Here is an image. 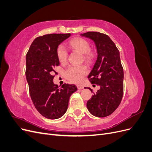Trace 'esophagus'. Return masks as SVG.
I'll return each mask as SVG.
<instances>
[{
	"mask_svg": "<svg viewBox=\"0 0 152 152\" xmlns=\"http://www.w3.org/2000/svg\"><path fill=\"white\" fill-rule=\"evenodd\" d=\"M77 89H83V86H77Z\"/></svg>",
	"mask_w": 152,
	"mask_h": 152,
	"instance_id": "1",
	"label": "esophagus"
}]
</instances>
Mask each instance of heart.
<instances>
[{
	"label": "heart",
	"instance_id": "obj_1",
	"mask_svg": "<svg viewBox=\"0 0 152 152\" xmlns=\"http://www.w3.org/2000/svg\"><path fill=\"white\" fill-rule=\"evenodd\" d=\"M72 50H76L83 54L84 61L91 63L94 58V54L91 51V44L87 39L82 37H77L72 39L69 43ZM57 56L59 61L62 65H65L68 61V53L63 45H59L57 48ZM88 73V69L86 65H71L65 72L66 78L75 84H80L83 81L84 77Z\"/></svg>",
	"mask_w": 152,
	"mask_h": 152
}]
</instances>
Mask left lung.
Segmentation results:
<instances>
[{"mask_svg":"<svg viewBox=\"0 0 152 152\" xmlns=\"http://www.w3.org/2000/svg\"><path fill=\"white\" fill-rule=\"evenodd\" d=\"M82 35L94 41L98 54L88 79L100 89L94 93L88 87L94 95L87 101V108L94 116L105 117L118 108L123 96L124 70L119 50L107 35L87 31Z\"/></svg>","mask_w":152,"mask_h":152,"instance_id":"8db88e82","label":"left lung"}]
</instances>
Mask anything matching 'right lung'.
<instances>
[{"label": "right lung", "mask_w": 152, "mask_h": 152, "mask_svg": "<svg viewBox=\"0 0 152 152\" xmlns=\"http://www.w3.org/2000/svg\"><path fill=\"white\" fill-rule=\"evenodd\" d=\"M70 34H52L37 37L26 56V77L35 108L44 117L57 119L66 112L70 96L77 91L74 84L60 87L53 83L59 65L57 48Z\"/></svg>", "instance_id": "1"}]
</instances>
